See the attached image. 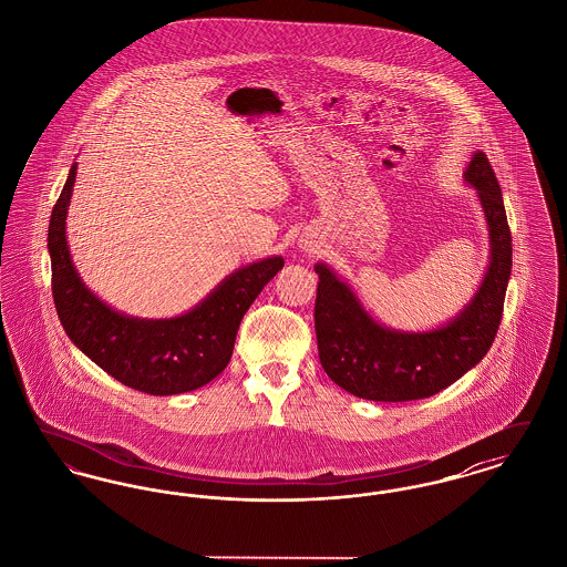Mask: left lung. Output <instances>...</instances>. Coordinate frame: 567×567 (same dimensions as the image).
Masks as SVG:
<instances>
[{
    "label": "left lung",
    "instance_id": "left-lung-1",
    "mask_svg": "<svg viewBox=\"0 0 567 567\" xmlns=\"http://www.w3.org/2000/svg\"><path fill=\"white\" fill-rule=\"evenodd\" d=\"M463 178L472 185L488 225L491 257L472 301L451 323L432 331H398L377 323L351 287L317 264L315 329L327 377L361 400L412 402L440 393L491 349L502 323L513 268V236L502 189L485 153H474Z\"/></svg>",
    "mask_w": 567,
    "mask_h": 567
}]
</instances>
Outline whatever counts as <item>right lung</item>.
Returning <instances> with one entry per match:
<instances>
[{"mask_svg": "<svg viewBox=\"0 0 567 567\" xmlns=\"http://www.w3.org/2000/svg\"><path fill=\"white\" fill-rule=\"evenodd\" d=\"M76 181L72 163L49 225L53 299L70 340L106 374L148 395H178L215 380L229 363L246 310L282 270L270 257L229 274L210 296L174 319H137L112 310L82 282L65 240Z\"/></svg>", "mask_w": 567, "mask_h": 567, "instance_id": "add662e5", "label": "right lung"}]
</instances>
